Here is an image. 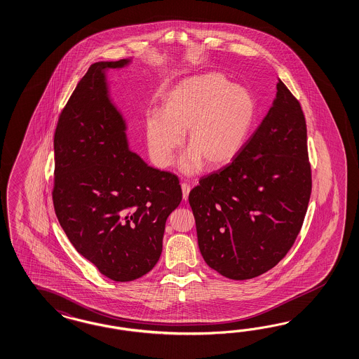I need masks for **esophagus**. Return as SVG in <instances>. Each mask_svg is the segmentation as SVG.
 I'll return each instance as SVG.
<instances>
[{
    "instance_id": "34e87169",
    "label": "esophagus",
    "mask_w": 359,
    "mask_h": 359,
    "mask_svg": "<svg viewBox=\"0 0 359 359\" xmlns=\"http://www.w3.org/2000/svg\"><path fill=\"white\" fill-rule=\"evenodd\" d=\"M182 192H183V198L187 201V200H188V196H189V192H191V187H189V184L183 183V184H182Z\"/></svg>"
}]
</instances>
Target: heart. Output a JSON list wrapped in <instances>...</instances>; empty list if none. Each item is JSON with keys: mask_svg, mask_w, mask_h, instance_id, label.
Instances as JSON below:
<instances>
[{"mask_svg": "<svg viewBox=\"0 0 359 359\" xmlns=\"http://www.w3.org/2000/svg\"><path fill=\"white\" fill-rule=\"evenodd\" d=\"M255 115L252 95L221 74L187 78L165 95L163 112L147 116V147L155 165L167 167L188 130L189 150L179 162L180 172L196 174L203 165L221 168L239 154Z\"/></svg>", "mask_w": 359, "mask_h": 359, "instance_id": "b5f03b06", "label": "heart"}]
</instances>
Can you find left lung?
<instances>
[{
	"label": "left lung",
	"mask_w": 359,
	"mask_h": 359,
	"mask_svg": "<svg viewBox=\"0 0 359 359\" xmlns=\"http://www.w3.org/2000/svg\"><path fill=\"white\" fill-rule=\"evenodd\" d=\"M310 194L304 115L278 81L271 109L239 154L189 194L205 262L236 281L269 271L301 231Z\"/></svg>",
	"instance_id": "8db88e82"
}]
</instances>
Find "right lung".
I'll return each instance as SVG.
<instances>
[{
    "instance_id": "1",
    "label": "right lung",
    "mask_w": 359,
    "mask_h": 359,
    "mask_svg": "<svg viewBox=\"0 0 359 359\" xmlns=\"http://www.w3.org/2000/svg\"><path fill=\"white\" fill-rule=\"evenodd\" d=\"M130 62L97 61L88 68L60 115L53 141L58 222L77 252L116 282L154 268L165 221L182 201L179 179L129 147L107 72Z\"/></svg>"
}]
</instances>
